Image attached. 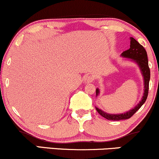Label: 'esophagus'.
<instances>
[{
	"label": "esophagus",
	"instance_id": "34e87169",
	"mask_svg": "<svg viewBox=\"0 0 159 159\" xmlns=\"http://www.w3.org/2000/svg\"><path fill=\"white\" fill-rule=\"evenodd\" d=\"M93 80H94L93 75H87L84 77V81L85 83H91V82L93 81Z\"/></svg>",
	"mask_w": 159,
	"mask_h": 159
}]
</instances>
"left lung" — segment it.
<instances>
[{
    "mask_svg": "<svg viewBox=\"0 0 159 159\" xmlns=\"http://www.w3.org/2000/svg\"><path fill=\"white\" fill-rule=\"evenodd\" d=\"M121 56L123 57L132 59L133 61L135 62L138 65L140 69V72L142 73V75L143 77L144 93L143 97H142L140 102L134 108L131 109L130 111L123 113V114H107V113H105V111H102L101 109L96 107V111H98V113L101 116H102L103 117H105V119L108 120H114V121L129 119L130 117H132L136 111L139 110L140 107L143 105L147 98L149 91V79H150V70H149V68L147 52H146L145 48L136 39H134L133 37H130V48L122 53ZM98 94H99V90L97 88L96 90V96H97Z\"/></svg>",
    "mask_w": 159,
    "mask_h": 159,
    "instance_id": "obj_1",
    "label": "left lung"
}]
</instances>
